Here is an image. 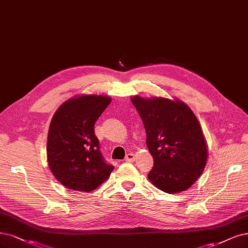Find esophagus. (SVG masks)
I'll return each mask as SVG.
<instances>
[{
    "mask_svg": "<svg viewBox=\"0 0 248 248\" xmlns=\"http://www.w3.org/2000/svg\"><path fill=\"white\" fill-rule=\"evenodd\" d=\"M134 160H135V156L132 153H128L125 157V161H127V162H133Z\"/></svg>",
    "mask_w": 248,
    "mask_h": 248,
    "instance_id": "34e87169",
    "label": "esophagus"
}]
</instances>
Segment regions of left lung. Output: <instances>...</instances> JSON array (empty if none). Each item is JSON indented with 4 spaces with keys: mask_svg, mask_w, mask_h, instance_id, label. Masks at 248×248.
<instances>
[{
    "mask_svg": "<svg viewBox=\"0 0 248 248\" xmlns=\"http://www.w3.org/2000/svg\"><path fill=\"white\" fill-rule=\"evenodd\" d=\"M131 101L143 122L154 159L150 182L169 194L187 190L202 174L207 161L206 141L197 118L177 99L135 95Z\"/></svg>",
    "mask_w": 248,
    "mask_h": 248,
    "instance_id": "8db88e82",
    "label": "left lung"
}]
</instances>
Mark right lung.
<instances>
[{
	"mask_svg": "<svg viewBox=\"0 0 248 248\" xmlns=\"http://www.w3.org/2000/svg\"><path fill=\"white\" fill-rule=\"evenodd\" d=\"M110 97L81 95L66 100L51 120L47 139L48 165L70 190L91 192L108 178L114 166L99 151L94 125Z\"/></svg>",
	"mask_w": 248,
	"mask_h": 248,
	"instance_id": "obj_1",
	"label": "right lung"
}]
</instances>
